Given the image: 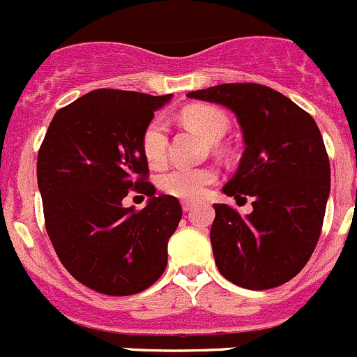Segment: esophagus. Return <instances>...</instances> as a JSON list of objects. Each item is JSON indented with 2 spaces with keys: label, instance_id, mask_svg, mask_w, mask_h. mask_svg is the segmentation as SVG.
I'll use <instances>...</instances> for the list:
<instances>
[{
  "label": "esophagus",
  "instance_id": "34e87169",
  "mask_svg": "<svg viewBox=\"0 0 357 357\" xmlns=\"http://www.w3.org/2000/svg\"><path fill=\"white\" fill-rule=\"evenodd\" d=\"M181 204H183V210L185 211H190L192 208H194V202H190V201H183Z\"/></svg>",
  "mask_w": 357,
  "mask_h": 357
}]
</instances>
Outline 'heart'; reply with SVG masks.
<instances>
[{
	"label": "heart",
	"instance_id": "1",
	"mask_svg": "<svg viewBox=\"0 0 357 357\" xmlns=\"http://www.w3.org/2000/svg\"><path fill=\"white\" fill-rule=\"evenodd\" d=\"M183 123L199 131L204 139L217 142L226 135L229 123L226 115L213 107L195 105L181 112ZM140 149L149 165L160 167L167 160L169 149V124L163 115H156L146 124L140 137ZM217 171L213 167H174L163 172L158 179L160 190L171 197L183 201H197L204 195L206 188L217 181Z\"/></svg>",
	"mask_w": 357,
	"mask_h": 357
}]
</instances>
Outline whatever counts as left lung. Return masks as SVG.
<instances>
[{
	"mask_svg": "<svg viewBox=\"0 0 357 357\" xmlns=\"http://www.w3.org/2000/svg\"><path fill=\"white\" fill-rule=\"evenodd\" d=\"M188 98L229 108L245 151L222 192L252 197V213L213 204L210 240L218 272L247 290H268L303 271L322 233L331 167L319 126L291 99L259 83H224Z\"/></svg>",
	"mask_w": 357,
	"mask_h": 357,
	"instance_id": "1",
	"label": "left lung"
}]
</instances>
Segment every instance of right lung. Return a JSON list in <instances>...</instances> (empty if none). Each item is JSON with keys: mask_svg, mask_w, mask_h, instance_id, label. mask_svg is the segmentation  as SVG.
Segmentation results:
<instances>
[{"mask_svg": "<svg viewBox=\"0 0 357 357\" xmlns=\"http://www.w3.org/2000/svg\"><path fill=\"white\" fill-rule=\"evenodd\" d=\"M171 96L99 89L54 114L37 156L44 222L69 274L105 295H133L162 278L181 204L158 195L140 137ZM130 190L150 197L124 208Z\"/></svg>", "mask_w": 357, "mask_h": 357, "instance_id": "1", "label": "right lung"}]
</instances>
